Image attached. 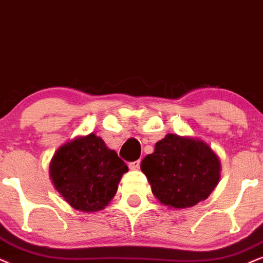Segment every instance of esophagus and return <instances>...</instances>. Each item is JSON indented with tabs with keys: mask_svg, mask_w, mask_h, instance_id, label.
I'll return each instance as SVG.
<instances>
[{
	"mask_svg": "<svg viewBox=\"0 0 263 263\" xmlns=\"http://www.w3.org/2000/svg\"><path fill=\"white\" fill-rule=\"evenodd\" d=\"M139 164H141V162H139V160L131 161V162H128V167L131 168V170H137V168L139 167Z\"/></svg>",
	"mask_w": 263,
	"mask_h": 263,
	"instance_id": "34e87169",
	"label": "esophagus"
}]
</instances>
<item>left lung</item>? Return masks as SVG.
I'll use <instances>...</instances> for the list:
<instances>
[{"mask_svg":"<svg viewBox=\"0 0 263 263\" xmlns=\"http://www.w3.org/2000/svg\"><path fill=\"white\" fill-rule=\"evenodd\" d=\"M141 170L159 201L184 209L211 194L220 179L221 165L206 143L168 134L143 159Z\"/></svg>","mask_w":263,"mask_h":263,"instance_id":"1","label":"left lung"}]
</instances>
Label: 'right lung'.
I'll use <instances>...</instances> for the list:
<instances>
[{"label":"right lung","instance_id":"obj_1","mask_svg":"<svg viewBox=\"0 0 263 263\" xmlns=\"http://www.w3.org/2000/svg\"><path fill=\"white\" fill-rule=\"evenodd\" d=\"M127 165L96 135L76 138L55 152L49 166L53 184L80 211L102 210L118 191Z\"/></svg>","mask_w":263,"mask_h":263}]
</instances>
